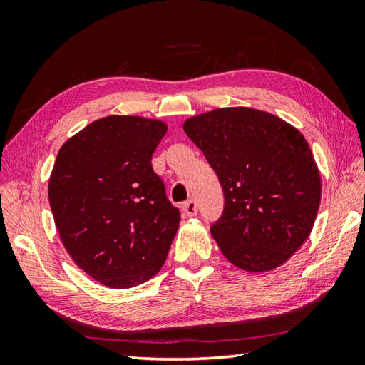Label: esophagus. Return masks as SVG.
<instances>
[{
    "mask_svg": "<svg viewBox=\"0 0 365 365\" xmlns=\"http://www.w3.org/2000/svg\"><path fill=\"white\" fill-rule=\"evenodd\" d=\"M183 212H185V215L187 216H196V213H197V202L196 200H192V199H190V200H187V202L183 204Z\"/></svg>",
    "mask_w": 365,
    "mask_h": 365,
    "instance_id": "1",
    "label": "esophagus"
}]
</instances>
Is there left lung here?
I'll return each instance as SVG.
<instances>
[{"instance_id": "left-lung-1", "label": "left lung", "mask_w": 365, "mask_h": 365, "mask_svg": "<svg viewBox=\"0 0 365 365\" xmlns=\"http://www.w3.org/2000/svg\"><path fill=\"white\" fill-rule=\"evenodd\" d=\"M216 173L224 210L210 232L235 267L262 273L282 265L306 242L322 182L297 128L252 108H221L183 125Z\"/></svg>"}]
</instances>
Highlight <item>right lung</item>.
<instances>
[{
  "label": "right lung",
  "instance_id": "add662e5",
  "mask_svg": "<svg viewBox=\"0 0 365 365\" xmlns=\"http://www.w3.org/2000/svg\"><path fill=\"white\" fill-rule=\"evenodd\" d=\"M166 125L108 115L61 147L48 182L54 222L84 273L111 289L149 281L163 267L180 222L152 155Z\"/></svg>",
  "mask_w": 365,
  "mask_h": 365
}]
</instances>
